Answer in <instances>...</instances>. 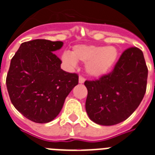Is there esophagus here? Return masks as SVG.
Here are the masks:
<instances>
[{
  "label": "esophagus",
  "instance_id": "esophagus-1",
  "mask_svg": "<svg viewBox=\"0 0 155 155\" xmlns=\"http://www.w3.org/2000/svg\"><path fill=\"white\" fill-rule=\"evenodd\" d=\"M84 81H85L84 77H83V76H80V77H79V83H80V84H84Z\"/></svg>",
  "mask_w": 155,
  "mask_h": 155
}]
</instances>
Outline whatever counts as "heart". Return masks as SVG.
<instances>
[{
	"label": "heart",
	"mask_w": 155,
	"mask_h": 155,
	"mask_svg": "<svg viewBox=\"0 0 155 155\" xmlns=\"http://www.w3.org/2000/svg\"><path fill=\"white\" fill-rule=\"evenodd\" d=\"M118 51L115 47L78 45L73 48L72 53L64 52L62 55L63 62L75 66L77 60L86 63L88 74L101 76L111 70L118 58Z\"/></svg>",
	"instance_id": "obj_1"
}]
</instances>
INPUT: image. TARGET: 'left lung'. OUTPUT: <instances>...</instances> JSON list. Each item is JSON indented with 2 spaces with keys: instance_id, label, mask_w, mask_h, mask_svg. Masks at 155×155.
Returning <instances> with one entry per match:
<instances>
[{
  "instance_id": "obj_1",
  "label": "left lung",
  "mask_w": 155,
  "mask_h": 155,
  "mask_svg": "<svg viewBox=\"0 0 155 155\" xmlns=\"http://www.w3.org/2000/svg\"><path fill=\"white\" fill-rule=\"evenodd\" d=\"M148 69L137 47L125 50L113 70L97 80H86L85 103L89 118L98 125L122 122L142 102L147 90Z\"/></svg>"
}]
</instances>
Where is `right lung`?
<instances>
[{
    "label": "right lung",
    "instance_id": "right-lung-1",
    "mask_svg": "<svg viewBox=\"0 0 155 155\" xmlns=\"http://www.w3.org/2000/svg\"><path fill=\"white\" fill-rule=\"evenodd\" d=\"M63 45L46 39L23 42L11 59L6 77L8 96L16 109L34 122L54 120L79 83L77 74L61 69L62 61L54 54Z\"/></svg>",
    "mask_w": 155,
    "mask_h": 155
}]
</instances>
